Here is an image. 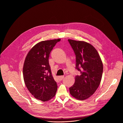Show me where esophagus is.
I'll use <instances>...</instances> for the list:
<instances>
[{"label":"esophagus","mask_w":123,"mask_h":123,"mask_svg":"<svg viewBox=\"0 0 123 123\" xmlns=\"http://www.w3.org/2000/svg\"><path fill=\"white\" fill-rule=\"evenodd\" d=\"M64 76L63 75L59 76V77H58V78H59V80H62V79H63V78H64Z\"/></svg>","instance_id":"obj_1"}]
</instances>
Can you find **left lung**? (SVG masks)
<instances>
[{"mask_svg": "<svg viewBox=\"0 0 123 123\" xmlns=\"http://www.w3.org/2000/svg\"><path fill=\"white\" fill-rule=\"evenodd\" d=\"M76 56V69L80 75L75 77L74 84L69 88L71 95L84 100L96 91L101 80L103 67L95 48L84 41L68 40Z\"/></svg>", "mask_w": 123, "mask_h": 123, "instance_id": "obj_1", "label": "left lung"}]
</instances>
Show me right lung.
Segmentation results:
<instances>
[{"label":"right lung","mask_w":123,"mask_h":123,"mask_svg":"<svg viewBox=\"0 0 123 123\" xmlns=\"http://www.w3.org/2000/svg\"><path fill=\"white\" fill-rule=\"evenodd\" d=\"M60 39L41 41L28 52L24 63L23 74L28 90L36 99L43 102L53 98L57 86L52 74L49 57Z\"/></svg>","instance_id":"obj_1"}]
</instances>
